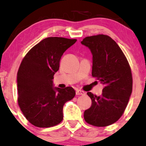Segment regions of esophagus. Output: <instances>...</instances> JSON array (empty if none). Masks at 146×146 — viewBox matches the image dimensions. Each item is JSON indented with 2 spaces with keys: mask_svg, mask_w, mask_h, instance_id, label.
<instances>
[{
  "mask_svg": "<svg viewBox=\"0 0 146 146\" xmlns=\"http://www.w3.org/2000/svg\"><path fill=\"white\" fill-rule=\"evenodd\" d=\"M76 95H78V96H80V95H85V92L84 91H83V90H78H78H76Z\"/></svg>",
  "mask_w": 146,
  "mask_h": 146,
  "instance_id": "1",
  "label": "esophagus"
}]
</instances>
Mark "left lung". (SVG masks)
I'll use <instances>...</instances> for the list:
<instances>
[{
    "label": "left lung",
    "mask_w": 146,
    "mask_h": 146,
    "mask_svg": "<svg viewBox=\"0 0 146 146\" xmlns=\"http://www.w3.org/2000/svg\"><path fill=\"white\" fill-rule=\"evenodd\" d=\"M81 44L88 48L93 56L92 76L104 86L100 96L87 93L92 105L85 111L84 119L95 126L110 125L121 118L131 96L130 66L121 48L108 35L86 37Z\"/></svg>",
    "instance_id": "1"
}]
</instances>
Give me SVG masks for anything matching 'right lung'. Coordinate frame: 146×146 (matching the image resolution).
Returning <instances> with one entry per match:
<instances>
[{"mask_svg": "<svg viewBox=\"0 0 146 146\" xmlns=\"http://www.w3.org/2000/svg\"><path fill=\"white\" fill-rule=\"evenodd\" d=\"M76 41L46 38L33 47L21 62L17 74L18 105L26 119L35 126L49 128L60 123L63 106L76 95L72 87H54L53 79L63 53Z\"/></svg>", "mask_w": 146, "mask_h": 146, "instance_id": "add662e5", "label": "right lung"}]
</instances>
